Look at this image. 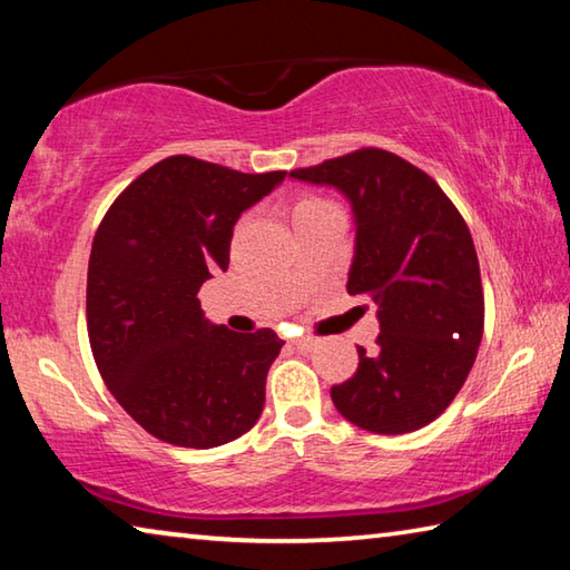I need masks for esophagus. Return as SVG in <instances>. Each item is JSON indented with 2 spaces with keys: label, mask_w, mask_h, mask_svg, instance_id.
<instances>
[{
  "label": "esophagus",
  "mask_w": 570,
  "mask_h": 570,
  "mask_svg": "<svg viewBox=\"0 0 570 570\" xmlns=\"http://www.w3.org/2000/svg\"><path fill=\"white\" fill-rule=\"evenodd\" d=\"M316 344H320V340H312V336H298V340L292 342V346L298 352H312Z\"/></svg>",
  "instance_id": "34e87169"
}]
</instances>
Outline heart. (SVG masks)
Listing matches in <instances>:
<instances>
[{"label": "heart", "mask_w": 570, "mask_h": 570, "mask_svg": "<svg viewBox=\"0 0 570 570\" xmlns=\"http://www.w3.org/2000/svg\"><path fill=\"white\" fill-rule=\"evenodd\" d=\"M324 206H330V200H322V198H302V200H298V204L294 206V220L306 216V214H312V210H316V208H324Z\"/></svg>", "instance_id": "obj_1"}]
</instances>
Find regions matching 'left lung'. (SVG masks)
<instances>
[{
	"mask_svg": "<svg viewBox=\"0 0 570 570\" xmlns=\"http://www.w3.org/2000/svg\"><path fill=\"white\" fill-rule=\"evenodd\" d=\"M288 176L350 200L356 238L346 292L377 304V350L356 346L360 366L332 387L334 407L377 435L424 428L465 384L485 324L468 224L428 173L380 148Z\"/></svg>",
	"mask_w": 570,
	"mask_h": 570,
	"instance_id": "left-lung-1",
	"label": "left lung"
}]
</instances>
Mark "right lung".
<instances>
[{
  "mask_svg": "<svg viewBox=\"0 0 570 570\" xmlns=\"http://www.w3.org/2000/svg\"><path fill=\"white\" fill-rule=\"evenodd\" d=\"M284 178L286 170L238 173L170 156L115 198L95 234V364L120 407L168 445H226L262 417L268 366L284 342L272 330L236 334L210 324L198 288L228 268L240 214Z\"/></svg>",
  "mask_w": 570,
  "mask_h": 570,
  "instance_id": "right-lung-1",
  "label": "right lung"
}]
</instances>
